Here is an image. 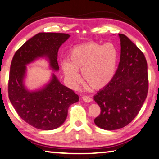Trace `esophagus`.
<instances>
[{"label": "esophagus", "instance_id": "1", "mask_svg": "<svg viewBox=\"0 0 159 159\" xmlns=\"http://www.w3.org/2000/svg\"><path fill=\"white\" fill-rule=\"evenodd\" d=\"M82 99H83V101H84L85 102L87 103H89L90 101H92V98L90 96H89V95H84V96L82 97Z\"/></svg>", "mask_w": 159, "mask_h": 159}]
</instances>
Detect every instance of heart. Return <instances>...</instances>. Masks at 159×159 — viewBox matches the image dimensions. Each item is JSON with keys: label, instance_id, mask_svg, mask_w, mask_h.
I'll use <instances>...</instances> for the list:
<instances>
[{"label": "heart", "instance_id": "1", "mask_svg": "<svg viewBox=\"0 0 159 159\" xmlns=\"http://www.w3.org/2000/svg\"><path fill=\"white\" fill-rule=\"evenodd\" d=\"M118 61L116 49L111 44L88 43L75 47L70 51L69 62L62 63L66 77L72 85L81 81L77 70H82V77L88 87L100 89L112 81Z\"/></svg>", "mask_w": 159, "mask_h": 159}]
</instances>
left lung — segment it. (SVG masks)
<instances>
[{"label":"left lung","instance_id":"1","mask_svg":"<svg viewBox=\"0 0 159 159\" xmlns=\"http://www.w3.org/2000/svg\"><path fill=\"white\" fill-rule=\"evenodd\" d=\"M121 57L112 81L94 96L101 108L95 118L107 130L121 129L133 121L148 93L147 63L144 53L124 34H119Z\"/></svg>","mask_w":159,"mask_h":159}]
</instances>
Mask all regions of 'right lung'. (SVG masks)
I'll return each instance as SVG.
<instances>
[{
  "instance_id": "obj_1",
  "label": "right lung",
  "mask_w": 159,
  "mask_h": 159,
  "mask_svg": "<svg viewBox=\"0 0 159 159\" xmlns=\"http://www.w3.org/2000/svg\"><path fill=\"white\" fill-rule=\"evenodd\" d=\"M69 37L65 33H38L16 51L11 62L9 98L18 116L37 129L51 130L60 127L66 120L68 108L78 101L79 97L72 89L61 84L55 75L41 90H26L23 84L26 65L39 57L47 56L51 67L58 70V49Z\"/></svg>"
}]
</instances>
